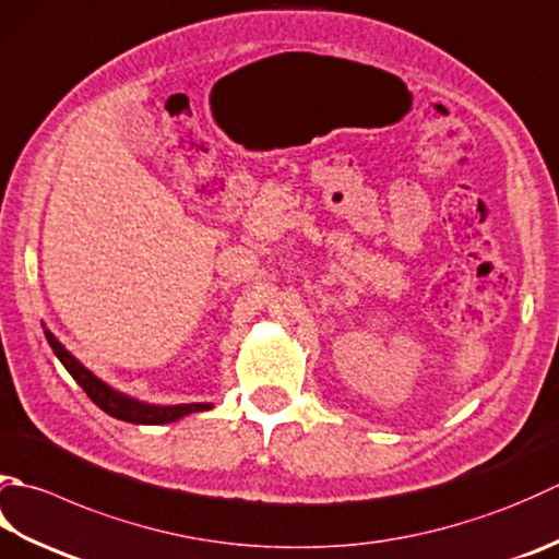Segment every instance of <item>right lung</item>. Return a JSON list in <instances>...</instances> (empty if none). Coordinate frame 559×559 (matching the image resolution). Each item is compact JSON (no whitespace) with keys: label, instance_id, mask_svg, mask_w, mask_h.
Wrapping results in <instances>:
<instances>
[{"label":"right lung","instance_id":"right-lung-1","mask_svg":"<svg viewBox=\"0 0 559 559\" xmlns=\"http://www.w3.org/2000/svg\"><path fill=\"white\" fill-rule=\"evenodd\" d=\"M46 338L52 348V354L60 358V364L68 368V373L80 382V388L90 395V400L96 404L98 409H104L111 417L120 421H130V424H169L177 421L186 414L193 412H203L211 409V402H193V404H147L140 402L130 395H123V392L114 390L111 385H106L102 378H96L90 368H84L68 348H64L50 330H46Z\"/></svg>","mask_w":559,"mask_h":559}]
</instances>
